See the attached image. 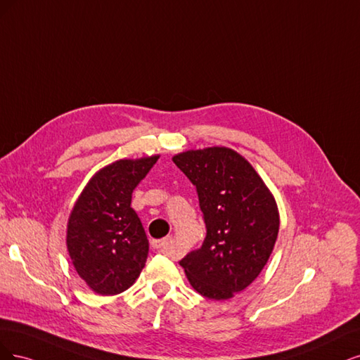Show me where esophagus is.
I'll list each match as a JSON object with an SVG mask.
<instances>
[{"instance_id": "1", "label": "esophagus", "mask_w": 360, "mask_h": 360, "mask_svg": "<svg viewBox=\"0 0 360 360\" xmlns=\"http://www.w3.org/2000/svg\"><path fill=\"white\" fill-rule=\"evenodd\" d=\"M170 243H172V238L155 239V240H153V247L155 250H160V251H165L166 252L169 250V247H170Z\"/></svg>"}]
</instances>
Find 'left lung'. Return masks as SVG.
I'll use <instances>...</instances> for the list:
<instances>
[{
  "label": "left lung",
  "mask_w": 360,
  "mask_h": 360,
  "mask_svg": "<svg viewBox=\"0 0 360 360\" xmlns=\"http://www.w3.org/2000/svg\"><path fill=\"white\" fill-rule=\"evenodd\" d=\"M195 185L206 238L179 264L197 293L226 300L245 290L268 263L280 230L275 197L247 158L226 146L173 155Z\"/></svg>",
  "instance_id": "8db88e82"
}]
</instances>
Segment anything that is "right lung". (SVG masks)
<instances>
[{
	"label": "right lung",
	"mask_w": 360,
	"mask_h": 360,
	"mask_svg": "<svg viewBox=\"0 0 360 360\" xmlns=\"http://www.w3.org/2000/svg\"><path fill=\"white\" fill-rule=\"evenodd\" d=\"M158 158H124L104 166L73 206L67 223V250L92 292L120 295L143 269L149 243L131 207V194Z\"/></svg>",
	"instance_id": "right-lung-1"
}]
</instances>
